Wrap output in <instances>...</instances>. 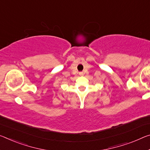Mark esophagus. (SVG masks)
Instances as JSON below:
<instances>
[{
  "label": "esophagus",
  "mask_w": 150,
  "mask_h": 150,
  "mask_svg": "<svg viewBox=\"0 0 150 150\" xmlns=\"http://www.w3.org/2000/svg\"><path fill=\"white\" fill-rule=\"evenodd\" d=\"M83 75H84L83 72H80V73H79V75H80V76H83Z\"/></svg>",
  "instance_id": "obj_1"
}]
</instances>
